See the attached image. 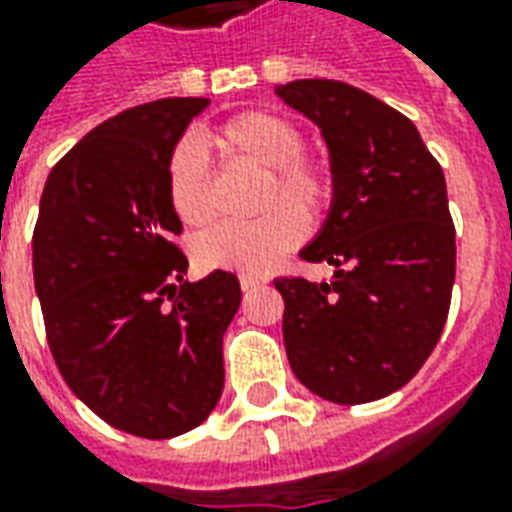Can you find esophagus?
<instances>
[{
    "instance_id": "esophagus-1",
    "label": "esophagus",
    "mask_w": 512,
    "mask_h": 512,
    "mask_svg": "<svg viewBox=\"0 0 512 512\" xmlns=\"http://www.w3.org/2000/svg\"><path fill=\"white\" fill-rule=\"evenodd\" d=\"M263 285V279H257V277H241V290L244 293H249V290H257Z\"/></svg>"
}]
</instances>
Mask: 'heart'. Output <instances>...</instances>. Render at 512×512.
Instances as JSON below:
<instances>
[{"mask_svg": "<svg viewBox=\"0 0 512 512\" xmlns=\"http://www.w3.org/2000/svg\"><path fill=\"white\" fill-rule=\"evenodd\" d=\"M211 142L230 161L263 169L260 211L252 222H227L197 241V263L208 271H238L260 277L304 241L307 220L321 219L334 202V178L321 158L307 156L304 131L293 120L268 109L238 112L213 128ZM167 197L180 222L200 227L211 222V172L202 147L180 139L167 161Z\"/></svg>", "mask_w": 512, "mask_h": 512, "instance_id": "1", "label": "heart"}]
</instances>
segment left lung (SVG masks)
I'll return each instance as SVG.
<instances>
[{
	"mask_svg": "<svg viewBox=\"0 0 512 512\" xmlns=\"http://www.w3.org/2000/svg\"><path fill=\"white\" fill-rule=\"evenodd\" d=\"M332 153L334 202L301 257L334 277H279L282 337L301 384L356 406L392 395L425 365L447 323L455 224L447 183L414 123L334 79L279 84Z\"/></svg>",
	"mask_w": 512,
	"mask_h": 512,
	"instance_id": "obj_1",
	"label": "left lung"
}]
</instances>
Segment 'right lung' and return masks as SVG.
I'll use <instances>...</instances> for the list:
<instances>
[{"label":"right lung","mask_w":512,"mask_h":512,"mask_svg":"<svg viewBox=\"0 0 512 512\" xmlns=\"http://www.w3.org/2000/svg\"><path fill=\"white\" fill-rule=\"evenodd\" d=\"M208 98H161L93 128L54 164L32 233L46 340L73 395L112 428L172 439L224 386L222 334L241 304L230 271L189 260L167 161Z\"/></svg>","instance_id":"add662e5"}]
</instances>
